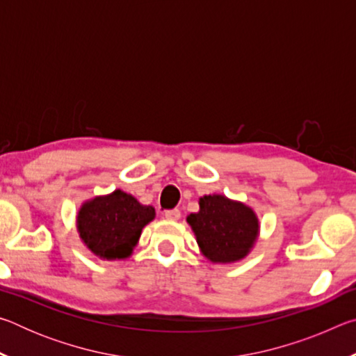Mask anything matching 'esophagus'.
<instances>
[{"label":"esophagus","instance_id":"obj_1","mask_svg":"<svg viewBox=\"0 0 356 356\" xmlns=\"http://www.w3.org/2000/svg\"><path fill=\"white\" fill-rule=\"evenodd\" d=\"M165 216L168 220L171 221H177L180 218V210L179 209H172V210H166L165 212Z\"/></svg>","mask_w":356,"mask_h":356}]
</instances>
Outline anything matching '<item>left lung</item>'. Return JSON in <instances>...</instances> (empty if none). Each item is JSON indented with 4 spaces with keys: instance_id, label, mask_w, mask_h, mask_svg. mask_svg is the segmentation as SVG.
Returning a JSON list of instances; mask_svg holds the SVG:
<instances>
[{
    "instance_id": "obj_1",
    "label": "left lung",
    "mask_w": 356,
    "mask_h": 356,
    "mask_svg": "<svg viewBox=\"0 0 356 356\" xmlns=\"http://www.w3.org/2000/svg\"><path fill=\"white\" fill-rule=\"evenodd\" d=\"M188 225L202 254L212 262H236L248 254L259 232L252 209L221 195L204 196L200 212L191 213Z\"/></svg>"
}]
</instances>
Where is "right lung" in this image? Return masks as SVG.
<instances>
[{"label":"right lung","mask_w":356,"mask_h":356,"mask_svg":"<svg viewBox=\"0 0 356 356\" xmlns=\"http://www.w3.org/2000/svg\"><path fill=\"white\" fill-rule=\"evenodd\" d=\"M155 209L141 206L134 196L116 190L83 204L78 212V232L89 250L104 259H124L152 221Z\"/></svg>","instance_id":"add662e5"}]
</instances>
